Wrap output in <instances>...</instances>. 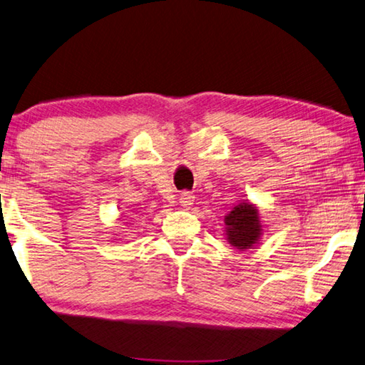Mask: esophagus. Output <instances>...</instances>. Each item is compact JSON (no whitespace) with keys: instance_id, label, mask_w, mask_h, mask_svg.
<instances>
[{"instance_id":"1","label":"esophagus","mask_w":365,"mask_h":365,"mask_svg":"<svg viewBox=\"0 0 365 365\" xmlns=\"http://www.w3.org/2000/svg\"><path fill=\"white\" fill-rule=\"evenodd\" d=\"M178 202H180L183 207H190V205L195 202V195L190 193V191H182L180 197H178Z\"/></svg>"}]
</instances>
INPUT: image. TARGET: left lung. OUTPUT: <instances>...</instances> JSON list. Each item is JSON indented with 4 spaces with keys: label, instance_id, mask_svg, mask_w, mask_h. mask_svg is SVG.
Segmentation results:
<instances>
[{
    "label": "left lung",
    "instance_id": "8db88e82",
    "mask_svg": "<svg viewBox=\"0 0 365 365\" xmlns=\"http://www.w3.org/2000/svg\"><path fill=\"white\" fill-rule=\"evenodd\" d=\"M227 236L231 246L236 249H250L260 240L262 225L258 220V210L247 202H241L225 217Z\"/></svg>",
    "mask_w": 365,
    "mask_h": 365
}]
</instances>
